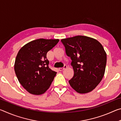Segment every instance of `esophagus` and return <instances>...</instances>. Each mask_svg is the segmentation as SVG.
I'll return each instance as SVG.
<instances>
[{
    "label": "esophagus",
    "instance_id": "1",
    "mask_svg": "<svg viewBox=\"0 0 121 121\" xmlns=\"http://www.w3.org/2000/svg\"><path fill=\"white\" fill-rule=\"evenodd\" d=\"M67 68V65H65L64 67H62V68H59V70H60V71H62L63 70H64V69L65 68Z\"/></svg>",
    "mask_w": 121,
    "mask_h": 121
}]
</instances>
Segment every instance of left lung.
Here are the masks:
<instances>
[{
    "label": "left lung",
    "instance_id": "8db88e82",
    "mask_svg": "<svg viewBox=\"0 0 121 121\" xmlns=\"http://www.w3.org/2000/svg\"><path fill=\"white\" fill-rule=\"evenodd\" d=\"M67 56L71 60L74 75L69 83L79 93L95 89L105 73L107 55L97 40L87 36H76L61 39Z\"/></svg>",
    "mask_w": 121,
    "mask_h": 121
}]
</instances>
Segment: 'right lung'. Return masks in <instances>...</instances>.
I'll return each instance as SVG.
<instances>
[{
    "label": "right lung",
    "instance_id": "1",
    "mask_svg": "<svg viewBox=\"0 0 121 121\" xmlns=\"http://www.w3.org/2000/svg\"><path fill=\"white\" fill-rule=\"evenodd\" d=\"M59 42V39H38L19 50L14 70L19 82L28 92L40 95L50 87L57 73L49 68L46 54Z\"/></svg>",
    "mask_w": 121,
    "mask_h": 121
}]
</instances>
